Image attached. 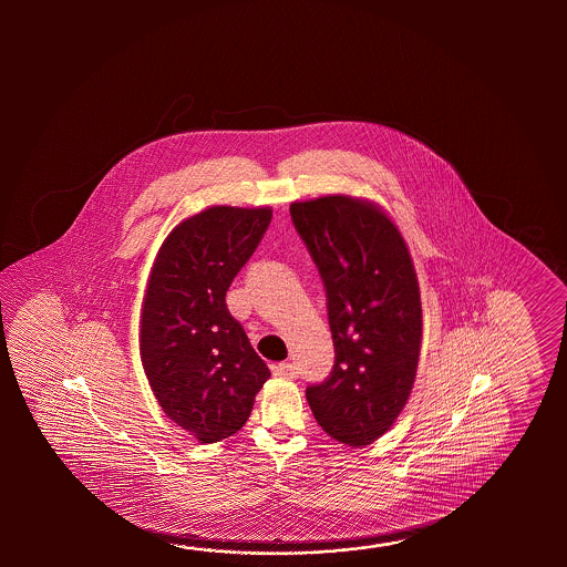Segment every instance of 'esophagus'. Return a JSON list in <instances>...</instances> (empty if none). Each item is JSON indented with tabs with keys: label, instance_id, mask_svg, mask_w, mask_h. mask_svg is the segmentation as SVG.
Masks as SVG:
<instances>
[{
	"label": "esophagus",
	"instance_id": "esophagus-1",
	"mask_svg": "<svg viewBox=\"0 0 567 567\" xmlns=\"http://www.w3.org/2000/svg\"><path fill=\"white\" fill-rule=\"evenodd\" d=\"M274 373L281 377V379H296L298 371H296V367H293V364H289V362H279V364H276Z\"/></svg>",
	"mask_w": 567,
	"mask_h": 567
}]
</instances>
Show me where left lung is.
Listing matches in <instances>:
<instances>
[{"label":"left lung","instance_id":"1","mask_svg":"<svg viewBox=\"0 0 567 567\" xmlns=\"http://www.w3.org/2000/svg\"><path fill=\"white\" fill-rule=\"evenodd\" d=\"M326 289L334 367L306 398L326 434L369 446L398 420L415 381L422 300L408 245L381 208L350 196L289 206Z\"/></svg>","mask_w":567,"mask_h":567}]
</instances>
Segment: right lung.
Instances as JSON below:
<instances>
[{
  "label": "right lung",
  "instance_id": "obj_1",
  "mask_svg": "<svg viewBox=\"0 0 567 567\" xmlns=\"http://www.w3.org/2000/svg\"><path fill=\"white\" fill-rule=\"evenodd\" d=\"M271 223V208L210 206L157 251L142 312V362L159 408L200 444L237 434L269 379L225 296Z\"/></svg>",
  "mask_w": 567,
  "mask_h": 567
}]
</instances>
